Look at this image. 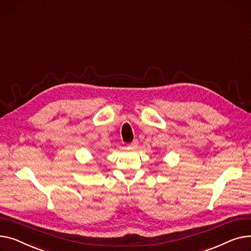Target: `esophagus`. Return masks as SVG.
<instances>
[{"label":"esophagus","mask_w":251,"mask_h":251,"mask_svg":"<svg viewBox=\"0 0 251 251\" xmlns=\"http://www.w3.org/2000/svg\"><path fill=\"white\" fill-rule=\"evenodd\" d=\"M138 144H139L138 140H134L131 143H129V144L127 145V147H128V148H130V149H135V148H137Z\"/></svg>","instance_id":"1"}]
</instances>
